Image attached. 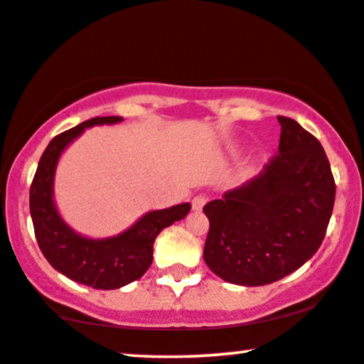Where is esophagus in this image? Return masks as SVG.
I'll return each mask as SVG.
<instances>
[{"mask_svg": "<svg viewBox=\"0 0 364 364\" xmlns=\"http://www.w3.org/2000/svg\"><path fill=\"white\" fill-rule=\"evenodd\" d=\"M206 201H208V198H206L205 195H196L195 198H193V201H191L193 210H195V211H201L203 206L206 205Z\"/></svg>", "mask_w": 364, "mask_h": 364, "instance_id": "esophagus-1", "label": "esophagus"}]
</instances>
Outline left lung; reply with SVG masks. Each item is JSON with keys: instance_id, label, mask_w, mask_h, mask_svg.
Listing matches in <instances>:
<instances>
[{"instance_id": "8db88e82", "label": "left lung", "mask_w": 364, "mask_h": 364, "mask_svg": "<svg viewBox=\"0 0 364 364\" xmlns=\"http://www.w3.org/2000/svg\"><path fill=\"white\" fill-rule=\"evenodd\" d=\"M278 121V154L258 176L203 208L210 220L203 258L228 283H274L301 268L326 235L336 195L326 153L294 119Z\"/></svg>"}]
</instances>
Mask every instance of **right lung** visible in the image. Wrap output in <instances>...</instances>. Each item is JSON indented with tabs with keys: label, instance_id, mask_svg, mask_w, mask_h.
<instances>
[{
	"label": "right lung",
	"instance_id": "add662e5",
	"mask_svg": "<svg viewBox=\"0 0 364 364\" xmlns=\"http://www.w3.org/2000/svg\"><path fill=\"white\" fill-rule=\"evenodd\" d=\"M119 121H123L121 116L91 118L53 138L38 163L30 190L36 241L48 263L66 278L95 289H118L141 278L153 263L156 236L174 221L183 220L191 210L190 203H183L166 210L149 211L126 231L98 240L80 235L63 220L53 198L55 173L63 151L86 128Z\"/></svg>",
	"mask_w": 364,
	"mask_h": 364
}]
</instances>
